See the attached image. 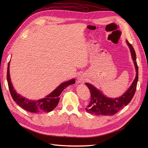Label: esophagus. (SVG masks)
Masks as SVG:
<instances>
[{
    "instance_id": "34e87169",
    "label": "esophagus",
    "mask_w": 148,
    "mask_h": 148,
    "mask_svg": "<svg viewBox=\"0 0 148 148\" xmlns=\"http://www.w3.org/2000/svg\"><path fill=\"white\" fill-rule=\"evenodd\" d=\"M77 81L78 82H80V83H82L84 82V81H85V78H84V76L81 74V75H79L78 77V78H77Z\"/></svg>"
}]
</instances>
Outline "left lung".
Segmentation results:
<instances>
[{"mask_svg":"<svg viewBox=\"0 0 148 148\" xmlns=\"http://www.w3.org/2000/svg\"><path fill=\"white\" fill-rule=\"evenodd\" d=\"M126 41L130 47L136 70V76L134 81L127 91H126L123 95L115 98L106 97L91 84L86 82V85L90 91L91 97L90 104L87 108H86V111L88 113L95 115H113L122 109L125 105H127L132 99L136 91L138 80V67L136 61L135 51L128 40Z\"/></svg>","mask_w":148,"mask_h":148,"instance_id":"8db88e82","label":"left lung"}]
</instances>
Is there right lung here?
<instances>
[{"label": "right lung", "instance_id": "right-lung-1", "mask_svg": "<svg viewBox=\"0 0 148 148\" xmlns=\"http://www.w3.org/2000/svg\"><path fill=\"white\" fill-rule=\"evenodd\" d=\"M10 61L9 62L7 71V80L9 91L13 99L16 103L24 110L33 113L46 112L53 111L56 107L60 100V95L66 87L75 83V79L73 78L69 81L61 83L54 91L45 98L38 100H31L22 97L17 93L13 87L9 72Z\"/></svg>", "mask_w": 148, "mask_h": 148}]
</instances>
